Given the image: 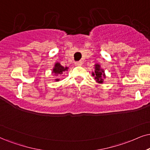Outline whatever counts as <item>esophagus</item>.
Segmentation results:
<instances>
[{
  "label": "esophagus",
  "instance_id": "1",
  "mask_svg": "<svg viewBox=\"0 0 150 150\" xmlns=\"http://www.w3.org/2000/svg\"><path fill=\"white\" fill-rule=\"evenodd\" d=\"M82 62L81 61H79V62H75V66H81V65H82Z\"/></svg>",
  "mask_w": 150,
  "mask_h": 150
}]
</instances>
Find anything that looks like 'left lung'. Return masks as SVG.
Segmentation results:
<instances>
[{
  "label": "left lung",
  "instance_id": "8db88e82",
  "mask_svg": "<svg viewBox=\"0 0 150 150\" xmlns=\"http://www.w3.org/2000/svg\"><path fill=\"white\" fill-rule=\"evenodd\" d=\"M94 66L95 71L92 72V76L94 77L96 82L98 83V84H103L104 79L107 77L105 71H104V69H102L101 66L99 64H96Z\"/></svg>",
  "mask_w": 150,
  "mask_h": 150
}]
</instances>
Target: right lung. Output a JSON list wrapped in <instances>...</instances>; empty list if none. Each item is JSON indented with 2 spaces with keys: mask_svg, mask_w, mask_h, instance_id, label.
<instances>
[{
  "mask_svg": "<svg viewBox=\"0 0 150 150\" xmlns=\"http://www.w3.org/2000/svg\"><path fill=\"white\" fill-rule=\"evenodd\" d=\"M69 70V67H64V66H62L61 65V64L59 63V62H56L55 64H54V67H53L52 69V74L54 75V76L57 77L59 76L57 78L54 79V81H60V79H59V76L63 74L64 72H65L66 71H68Z\"/></svg>",
  "mask_w": 150,
  "mask_h": 150,
  "instance_id": "1",
  "label": "right lung"
}]
</instances>
